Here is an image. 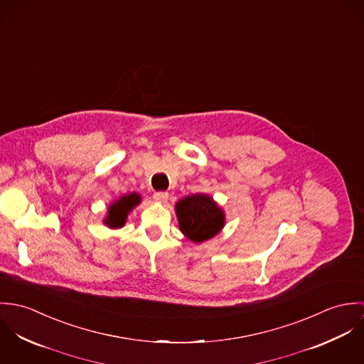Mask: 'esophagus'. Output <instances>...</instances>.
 <instances>
[{
	"label": "esophagus",
	"mask_w": 364,
	"mask_h": 364,
	"mask_svg": "<svg viewBox=\"0 0 364 364\" xmlns=\"http://www.w3.org/2000/svg\"><path fill=\"white\" fill-rule=\"evenodd\" d=\"M168 196L169 195L166 192H156V193H154V200L156 203H166Z\"/></svg>",
	"instance_id": "1"
}]
</instances>
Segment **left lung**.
Segmentation results:
<instances>
[{
    "instance_id": "left-lung-1",
    "label": "left lung",
    "mask_w": 364,
    "mask_h": 364,
    "mask_svg": "<svg viewBox=\"0 0 364 364\" xmlns=\"http://www.w3.org/2000/svg\"><path fill=\"white\" fill-rule=\"evenodd\" d=\"M181 232L195 244L214 238L225 225V213L206 193L182 198L175 205Z\"/></svg>"
}]
</instances>
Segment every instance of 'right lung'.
<instances>
[{
	"instance_id": "obj_1",
	"label": "right lung",
	"mask_w": 364,
	"mask_h": 364,
	"mask_svg": "<svg viewBox=\"0 0 364 364\" xmlns=\"http://www.w3.org/2000/svg\"><path fill=\"white\" fill-rule=\"evenodd\" d=\"M141 203V196L136 192H132L129 195H123L117 200L112 202L107 206V211L104 218V224L109 228L117 230L122 228L126 224L129 213Z\"/></svg>"
}]
</instances>
